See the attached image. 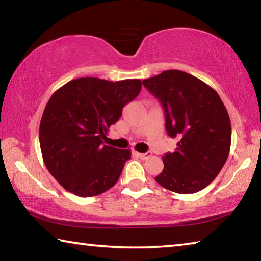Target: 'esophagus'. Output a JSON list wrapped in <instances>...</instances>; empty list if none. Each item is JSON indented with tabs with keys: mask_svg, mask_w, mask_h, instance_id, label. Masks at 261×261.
<instances>
[{
	"mask_svg": "<svg viewBox=\"0 0 261 261\" xmlns=\"http://www.w3.org/2000/svg\"><path fill=\"white\" fill-rule=\"evenodd\" d=\"M137 156H139L140 159H143V160H146L149 156L152 155L151 152H147V153H136Z\"/></svg>",
	"mask_w": 261,
	"mask_h": 261,
	"instance_id": "esophagus-1",
	"label": "esophagus"
}]
</instances>
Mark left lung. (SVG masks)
I'll return each mask as SVG.
<instances>
[{"label":"left lung","mask_w":261,"mask_h":261,"mask_svg":"<svg viewBox=\"0 0 261 261\" xmlns=\"http://www.w3.org/2000/svg\"><path fill=\"white\" fill-rule=\"evenodd\" d=\"M143 84L162 105L168 135L178 140L175 152L162 156L165 167L155 180L176 193L200 191L219 175L230 151V118L222 100L214 88L179 70Z\"/></svg>","instance_id":"8db88e82"}]
</instances>
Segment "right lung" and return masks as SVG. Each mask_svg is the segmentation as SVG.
<instances>
[{
	"instance_id": "add662e5",
	"label": "right lung",
	"mask_w": 261,
	"mask_h": 261,
	"mask_svg": "<svg viewBox=\"0 0 261 261\" xmlns=\"http://www.w3.org/2000/svg\"><path fill=\"white\" fill-rule=\"evenodd\" d=\"M141 90L139 79H73L50 96L39 139L43 162L57 182L79 197H93L120 178L130 149L103 144L110 125Z\"/></svg>"
}]
</instances>
